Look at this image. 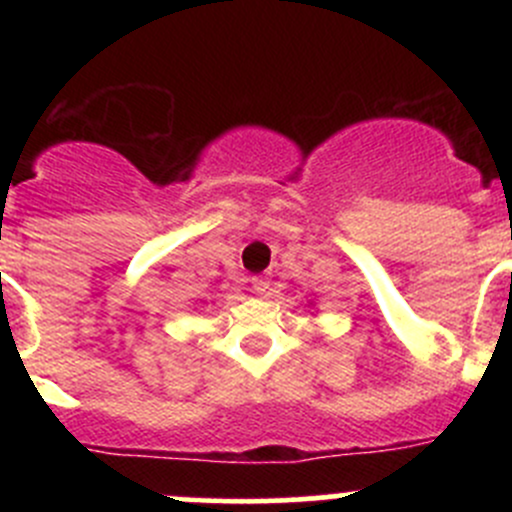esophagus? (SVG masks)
Instances as JSON below:
<instances>
[{"mask_svg": "<svg viewBox=\"0 0 512 512\" xmlns=\"http://www.w3.org/2000/svg\"><path fill=\"white\" fill-rule=\"evenodd\" d=\"M252 289L255 292H267L270 289V280L267 277H252Z\"/></svg>", "mask_w": 512, "mask_h": 512, "instance_id": "obj_1", "label": "esophagus"}]
</instances>
